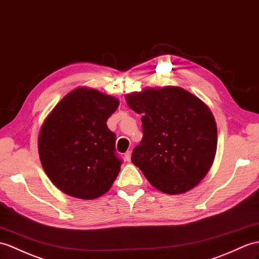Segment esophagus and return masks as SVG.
<instances>
[{"label": "esophagus", "instance_id": "obj_1", "mask_svg": "<svg viewBox=\"0 0 259 259\" xmlns=\"http://www.w3.org/2000/svg\"><path fill=\"white\" fill-rule=\"evenodd\" d=\"M124 159H125V161H130L131 160V151H127L124 153Z\"/></svg>", "mask_w": 259, "mask_h": 259}]
</instances>
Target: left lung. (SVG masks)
I'll list each match as a JSON object with an SVG mask.
<instances>
[{
	"label": "left lung",
	"instance_id": "8db88e82",
	"mask_svg": "<svg viewBox=\"0 0 259 259\" xmlns=\"http://www.w3.org/2000/svg\"><path fill=\"white\" fill-rule=\"evenodd\" d=\"M141 113L142 140L131 161L155 189L181 194L193 189L211 169L218 128L211 110L183 88H148L125 96Z\"/></svg>",
	"mask_w": 259,
	"mask_h": 259
}]
</instances>
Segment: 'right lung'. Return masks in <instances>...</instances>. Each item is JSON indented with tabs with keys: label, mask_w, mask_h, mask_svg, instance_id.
<instances>
[{
	"label": "right lung",
	"mask_w": 259,
	"mask_h": 259,
	"mask_svg": "<svg viewBox=\"0 0 259 259\" xmlns=\"http://www.w3.org/2000/svg\"><path fill=\"white\" fill-rule=\"evenodd\" d=\"M119 100L77 88L58 102L41 125L38 153L53 184L67 195L94 200L110 190L122 160L107 120Z\"/></svg>",
	"instance_id": "obj_1"
}]
</instances>
